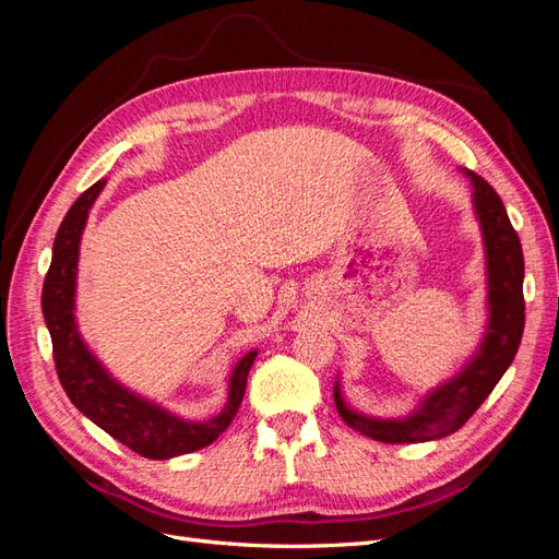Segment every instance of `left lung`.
Wrapping results in <instances>:
<instances>
[{
    "instance_id": "1",
    "label": "left lung",
    "mask_w": 559,
    "mask_h": 559,
    "mask_svg": "<svg viewBox=\"0 0 559 559\" xmlns=\"http://www.w3.org/2000/svg\"><path fill=\"white\" fill-rule=\"evenodd\" d=\"M471 181V202L480 224L487 277V324L476 352L450 380L433 386L403 417H373L347 403L341 378H335L333 399L345 425L380 443H425L462 429L480 403L509 370L524 329V259L518 233L497 191L483 177L462 170Z\"/></svg>"
}]
</instances>
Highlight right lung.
<instances>
[{
	"label": "right lung",
	"mask_w": 559,
	"mask_h": 559,
	"mask_svg": "<svg viewBox=\"0 0 559 559\" xmlns=\"http://www.w3.org/2000/svg\"><path fill=\"white\" fill-rule=\"evenodd\" d=\"M105 183L107 179L95 181L64 214L53 242V259H50L48 275L44 280L41 310L50 341H53L56 370L67 396L93 425L105 429L118 443L146 456V460H170V456L195 452L214 443L228 429L242 403L249 368L259 349L247 352L233 366L222 413L202 421L183 419L177 413H170L156 401L132 392L130 386L121 384L109 373L107 366L83 341L76 324L81 235L86 230L88 214Z\"/></svg>",
	"instance_id": "add662e5"
}]
</instances>
